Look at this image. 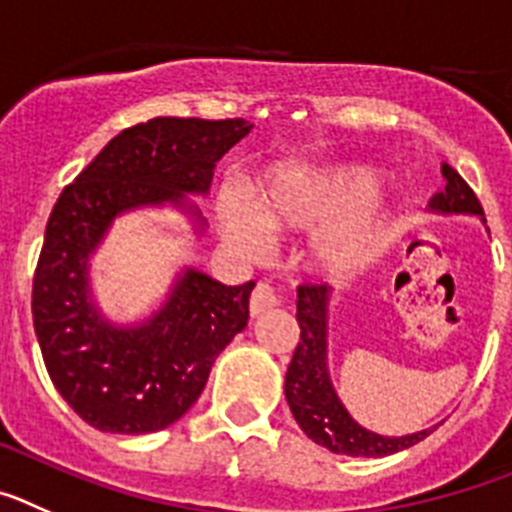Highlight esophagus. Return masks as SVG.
Listing matches in <instances>:
<instances>
[{
	"label": "esophagus",
	"mask_w": 512,
	"mask_h": 512,
	"mask_svg": "<svg viewBox=\"0 0 512 512\" xmlns=\"http://www.w3.org/2000/svg\"><path fill=\"white\" fill-rule=\"evenodd\" d=\"M275 306H278V296H275L273 285L257 283V288L252 290V296H250L252 319H255V316H260V313L270 311V308H275Z\"/></svg>",
	"instance_id": "34e87169"
}]
</instances>
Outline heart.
Wrapping results in <instances>:
<instances>
[{
	"instance_id": "heart-1",
	"label": "heart",
	"mask_w": 512,
	"mask_h": 512,
	"mask_svg": "<svg viewBox=\"0 0 512 512\" xmlns=\"http://www.w3.org/2000/svg\"><path fill=\"white\" fill-rule=\"evenodd\" d=\"M377 186L380 176L362 165L288 170L260 193L255 211L224 201L222 234L234 250L260 260L267 237L321 232L308 262L324 278H342L375 255L390 224V201Z\"/></svg>"
}]
</instances>
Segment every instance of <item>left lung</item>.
I'll return each instance as SVG.
<instances>
[{"label": "left lung", "instance_id": "obj_1", "mask_svg": "<svg viewBox=\"0 0 512 512\" xmlns=\"http://www.w3.org/2000/svg\"><path fill=\"white\" fill-rule=\"evenodd\" d=\"M441 176L446 186L428 201V211L477 216L485 224V211L480 201L457 170L444 163ZM329 298V285L298 288L296 321L301 326V342L285 372V400L298 426L303 428V434L334 454H347V457H388L426 439L436 426L423 428L416 434L382 436L359 426L349 416L329 375Z\"/></svg>", "mask_w": 512, "mask_h": 512}]
</instances>
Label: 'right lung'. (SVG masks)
Listing matches in <instances>:
<instances>
[{
    "label": "right lung",
    "mask_w": 512,
    "mask_h": 512,
    "mask_svg": "<svg viewBox=\"0 0 512 512\" xmlns=\"http://www.w3.org/2000/svg\"><path fill=\"white\" fill-rule=\"evenodd\" d=\"M250 130L245 119L135 124L55 201L32 280V324L55 390L89 426L137 436L176 423L247 326L255 283L224 285L196 267L176 273L147 319L114 324L91 293V257L114 219L137 209L170 206L201 237L206 219L188 196L209 193L216 163Z\"/></svg>",
    "instance_id": "1"
}]
</instances>
